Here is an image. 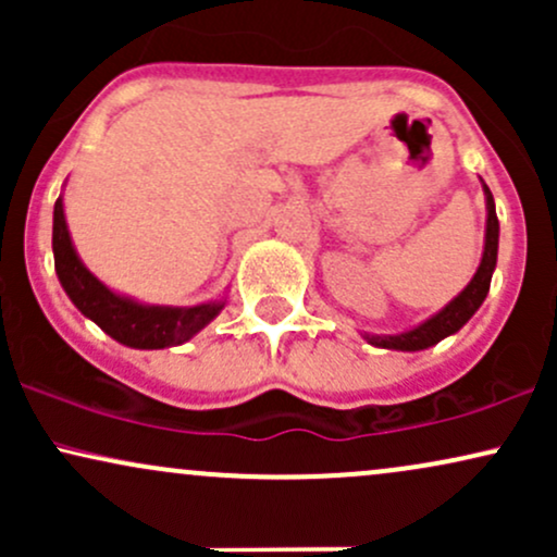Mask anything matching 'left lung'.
Masks as SVG:
<instances>
[{
	"instance_id": "left-lung-1",
	"label": "left lung",
	"mask_w": 557,
	"mask_h": 557,
	"mask_svg": "<svg viewBox=\"0 0 557 557\" xmlns=\"http://www.w3.org/2000/svg\"><path fill=\"white\" fill-rule=\"evenodd\" d=\"M484 196H487V235H484L482 264H479L474 280L463 287L461 296L453 298L440 314L426 319V322L419 324L417 330L403 332V335H367L369 343L393 350H424L430 348V345L443 341V337L461 330L463 324L474 317V311L482 306V300L487 298L490 293L492 270H495L497 264V233H500V222H497L495 214V201H492L487 185H484Z\"/></svg>"
}]
</instances>
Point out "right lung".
Instances as JSON below:
<instances>
[{
    "label": "right lung",
    "instance_id": "add662e5",
    "mask_svg": "<svg viewBox=\"0 0 557 557\" xmlns=\"http://www.w3.org/2000/svg\"><path fill=\"white\" fill-rule=\"evenodd\" d=\"M52 248L57 277L81 314L94 319L107 335L131 348H168V345L185 343L198 330L207 327L222 309L220 300L190 306V309H170V306H140L131 298L114 296L110 287L101 285L81 264L67 233L62 198H57L54 203Z\"/></svg>",
    "mask_w": 557,
    "mask_h": 557
}]
</instances>
